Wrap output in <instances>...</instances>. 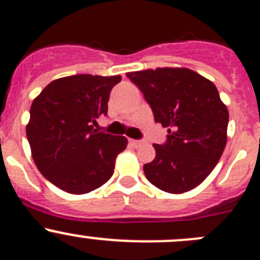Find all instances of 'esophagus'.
<instances>
[{"label": "esophagus", "instance_id": "34e87169", "mask_svg": "<svg viewBox=\"0 0 260 260\" xmlns=\"http://www.w3.org/2000/svg\"><path fill=\"white\" fill-rule=\"evenodd\" d=\"M143 140H135V139H130V144L133 145V147H135V148H138V147H140V145L143 144Z\"/></svg>", "mask_w": 260, "mask_h": 260}]
</instances>
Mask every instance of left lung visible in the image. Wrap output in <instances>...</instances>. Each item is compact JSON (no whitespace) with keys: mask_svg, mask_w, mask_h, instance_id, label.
<instances>
[{"mask_svg":"<svg viewBox=\"0 0 260 260\" xmlns=\"http://www.w3.org/2000/svg\"><path fill=\"white\" fill-rule=\"evenodd\" d=\"M149 103L155 122L169 127L167 142L153 144L155 158L145 177L158 189L181 194L207 179L227 143L229 111L216 85L186 68L126 74Z\"/></svg>","mask_w":260,"mask_h":260,"instance_id":"obj_1","label":"left lung"}]
</instances>
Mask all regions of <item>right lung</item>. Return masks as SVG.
I'll use <instances>...</instances> for the list:
<instances>
[{
  "label": "right lung",
  "instance_id": "right-lung-1",
  "mask_svg": "<svg viewBox=\"0 0 260 260\" xmlns=\"http://www.w3.org/2000/svg\"><path fill=\"white\" fill-rule=\"evenodd\" d=\"M120 75L81 74L51 81L33 101L26 138L41 174L58 189L86 194L111 179L125 137L98 133Z\"/></svg>",
  "mask_w": 260,
  "mask_h": 260
}]
</instances>
